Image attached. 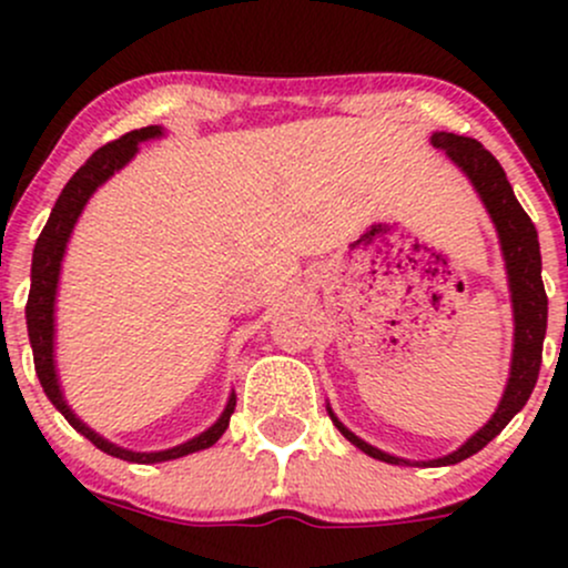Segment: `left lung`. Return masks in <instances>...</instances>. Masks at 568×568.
<instances>
[{
	"label": "left lung",
	"mask_w": 568,
	"mask_h": 568,
	"mask_svg": "<svg viewBox=\"0 0 568 568\" xmlns=\"http://www.w3.org/2000/svg\"><path fill=\"white\" fill-rule=\"evenodd\" d=\"M433 146L443 149V152L452 158L456 165L470 175L473 186L478 189L480 200L491 213L494 224H497L501 251H505L507 262V275H510V291H513V312H515V349H513V366H510V382H507L505 397H501L497 414L491 416V422L475 433L459 452L443 456L435 462H422V465H456V462L467 459V456L478 454L480 448L488 446L501 429L507 427V422L518 414L520 408L529 400L534 384H537L539 366H542V342L547 331V293L542 283V256H539V240H537V226L531 224V219L526 216V211L520 207V202L515 200L510 181H507L505 171L484 143L467 139V135H454V133H435ZM338 433L344 435L349 443H355L361 452H366L374 459L389 462V465H410V462L397 459L379 452V448L368 446L366 440H361L357 435H352L342 422L331 414Z\"/></svg>",
	"instance_id": "8db88e82"
}]
</instances>
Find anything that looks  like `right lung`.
Listing matches in <instances>:
<instances>
[{"label": "right lung", "instance_id": "obj_1", "mask_svg": "<svg viewBox=\"0 0 568 568\" xmlns=\"http://www.w3.org/2000/svg\"><path fill=\"white\" fill-rule=\"evenodd\" d=\"M162 130L158 125H149L141 130H130V133L120 135L116 141H109L106 146H101L98 152H93L84 165L69 179V184L63 186L61 197H58L53 213H50L48 224H44L42 234L37 237L34 245V258H31V291H29V302H26V325H29V338H31V349H34V368L39 382H42L44 395L53 400V406L61 410L63 416L69 419V425L82 433L84 438L93 443L95 448H101L103 454H112L116 459L125 462H135V465H152V462H168V459H179V456L202 452V448H211L224 429L230 427V419L234 414V395L226 403L224 414L221 419L213 425L211 429L197 435V438L181 443V446L168 448V452H158V454H135V452H125V448L114 446V443L103 440L101 435H95L93 429L84 427L71 408L63 400L61 389H58V379H55V366H53V302H55V288H58V272H61V258L63 251H67L69 234L74 230V221L82 213L84 202L90 200V194L95 192L103 181L109 179L114 171H120L125 162L139 152V141L154 139L160 135Z\"/></svg>", "mask_w": 568, "mask_h": 568}]
</instances>
